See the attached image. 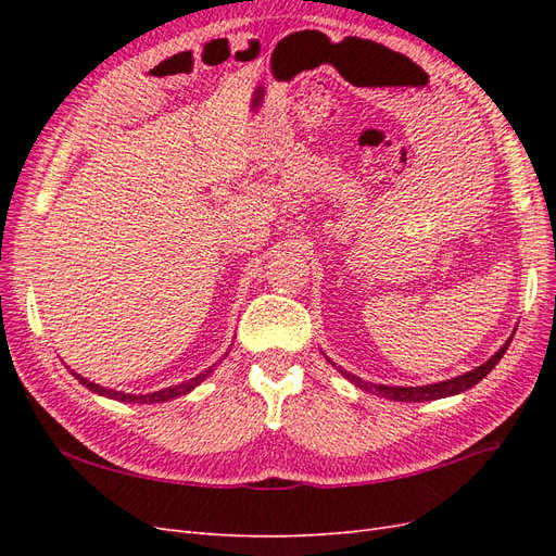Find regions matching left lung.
Returning <instances> with one entry per match:
<instances>
[{
    "mask_svg": "<svg viewBox=\"0 0 556 556\" xmlns=\"http://www.w3.org/2000/svg\"><path fill=\"white\" fill-rule=\"evenodd\" d=\"M513 336H515V333H510V339H508L506 343H503V345L498 348V352H494V355H492L490 359H486L484 364H480V366H476V368H470V371H466V374H462V376H457V378L441 380V382H433V384H419V387H396V384L366 382V380H362V378H357V376H352V374L343 371V368L336 366L329 357H327V362H329L331 366H336V371H339L345 380H350L352 384L359 387V390H364V392H371V394H376V396H384V399H390V401L422 403V401H435V399H445V396L462 394V392L470 390V387H476V384H478L486 374H490L492 368L501 362V357L506 355V350H508V345H510V341H513Z\"/></svg>",
    "mask_w": 556,
    "mask_h": 556,
    "instance_id": "obj_1",
    "label": "left lung"
}]
</instances>
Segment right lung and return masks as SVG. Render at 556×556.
I'll use <instances>...</instances> for the list:
<instances>
[{
  "label": "right lung",
  "mask_w": 556,
  "mask_h": 556,
  "mask_svg": "<svg viewBox=\"0 0 556 556\" xmlns=\"http://www.w3.org/2000/svg\"><path fill=\"white\" fill-rule=\"evenodd\" d=\"M225 357H227V355H225ZM213 368H215V364L208 366L206 371H201L199 376L190 378V380L172 384V387H164V390L148 392V394H127V392H117V390H106V387L97 384V382H92V380H88V378H83L80 374H74V371H72V374H74V378H76L83 387H88L90 392H94V394H99V396H106V399L121 401V403H164V401H172V399L190 394V392L194 390V387H199L201 382H204V380L213 374Z\"/></svg>",
  "instance_id": "right-lung-1"
}]
</instances>
